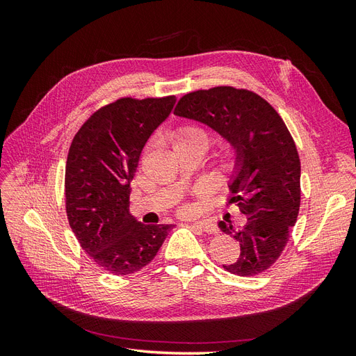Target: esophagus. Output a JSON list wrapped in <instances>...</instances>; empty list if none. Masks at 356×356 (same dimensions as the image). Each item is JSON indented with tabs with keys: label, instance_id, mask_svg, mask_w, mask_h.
Returning a JSON list of instances; mask_svg holds the SVG:
<instances>
[{
	"label": "esophagus",
	"instance_id": "esophagus-1",
	"mask_svg": "<svg viewBox=\"0 0 356 356\" xmlns=\"http://www.w3.org/2000/svg\"><path fill=\"white\" fill-rule=\"evenodd\" d=\"M193 227L200 230V232H204L208 234H217L218 230L217 227H215L213 224H209V222H204V221H197V222H193Z\"/></svg>",
	"mask_w": 356,
	"mask_h": 356
}]
</instances>
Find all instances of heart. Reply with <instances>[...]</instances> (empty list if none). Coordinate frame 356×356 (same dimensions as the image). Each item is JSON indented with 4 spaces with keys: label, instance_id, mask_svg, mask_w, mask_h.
I'll return each instance as SVG.
<instances>
[{
    "label": "heart",
    "instance_id": "obj_1",
    "mask_svg": "<svg viewBox=\"0 0 356 356\" xmlns=\"http://www.w3.org/2000/svg\"><path fill=\"white\" fill-rule=\"evenodd\" d=\"M209 134L204 127L199 124H181L174 134H172V145L175 152H186V149H195V152L204 153L209 147ZM242 166L241 157L234 152L227 153L220 157L217 169L224 179H233L238 177ZM182 212H190V207H182Z\"/></svg>",
    "mask_w": 356,
    "mask_h": 356
}]
</instances>
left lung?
<instances>
[{
  "label": "left lung",
  "instance_id": "left-lung-1",
  "mask_svg": "<svg viewBox=\"0 0 356 356\" xmlns=\"http://www.w3.org/2000/svg\"><path fill=\"white\" fill-rule=\"evenodd\" d=\"M174 114L213 129L242 161L229 187L246 221L239 229L218 222L239 242L241 254L222 267L238 276L267 270L281 257L300 209V157L282 117L260 95L232 86L187 93Z\"/></svg>",
  "mask_w": 356,
  "mask_h": 356
}]
</instances>
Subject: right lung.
<instances>
[{
    "label": "right lung",
    "instance_id": "obj_1",
    "mask_svg": "<svg viewBox=\"0 0 356 356\" xmlns=\"http://www.w3.org/2000/svg\"><path fill=\"white\" fill-rule=\"evenodd\" d=\"M175 101V96L120 98L95 111L71 143L68 221L84 252L113 275H132L152 263L172 229V224L138 222L129 212V195L143 148Z\"/></svg>",
    "mask_w": 356,
    "mask_h": 356
}]
</instances>
